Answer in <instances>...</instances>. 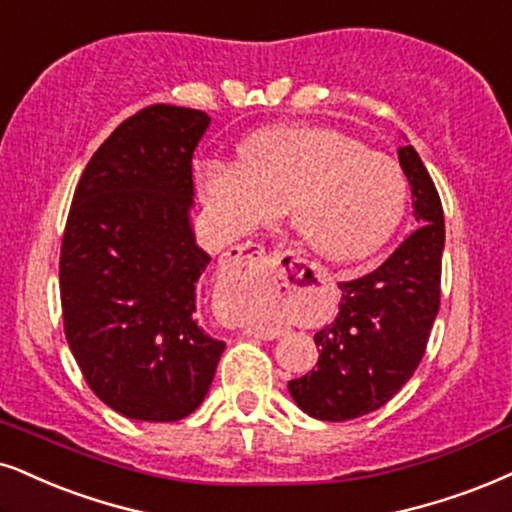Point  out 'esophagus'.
Wrapping results in <instances>:
<instances>
[{"mask_svg": "<svg viewBox=\"0 0 512 512\" xmlns=\"http://www.w3.org/2000/svg\"><path fill=\"white\" fill-rule=\"evenodd\" d=\"M230 258H232V261H266V249H263V246H258V244L246 242V244L235 246V249H232ZM280 287H287V285H285V282H282ZM254 334H258V332H254ZM275 334L277 332H261V337L263 339H275Z\"/></svg>", "mask_w": 512, "mask_h": 512, "instance_id": "1", "label": "esophagus"}]
</instances>
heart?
<instances>
[{
  "instance_id": "heart-1",
  "label": "heart",
  "mask_w": 512,
  "mask_h": 512,
  "mask_svg": "<svg viewBox=\"0 0 512 512\" xmlns=\"http://www.w3.org/2000/svg\"><path fill=\"white\" fill-rule=\"evenodd\" d=\"M242 166L208 163L197 187L225 235L270 223L287 204L289 227L308 254L356 263L399 230L408 178L399 163L330 125H275L239 151Z\"/></svg>"
}]
</instances>
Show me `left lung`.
Returning a JSON list of instances; mask_svg holds the SVG:
<instances>
[{
  "instance_id": "8db88e82",
  "label": "left lung",
  "mask_w": 512,
  "mask_h": 512,
  "mask_svg": "<svg viewBox=\"0 0 512 512\" xmlns=\"http://www.w3.org/2000/svg\"><path fill=\"white\" fill-rule=\"evenodd\" d=\"M420 227L370 275L339 282L342 301L315 332L318 368L287 384L315 420L342 422L382 408L413 377L439 313L444 211L413 144L399 147Z\"/></svg>"
}]
</instances>
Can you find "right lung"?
Here are the masks:
<instances>
[{
	"label": "right lung",
	"mask_w": 512,
	"mask_h": 512,
	"mask_svg": "<svg viewBox=\"0 0 512 512\" xmlns=\"http://www.w3.org/2000/svg\"><path fill=\"white\" fill-rule=\"evenodd\" d=\"M208 125L204 111L166 104L118 125L87 163L63 232L68 346L94 394L132 420L187 418L225 351L197 318L211 256L192 227V156Z\"/></svg>",
	"instance_id": "right-lung-1"
}]
</instances>
